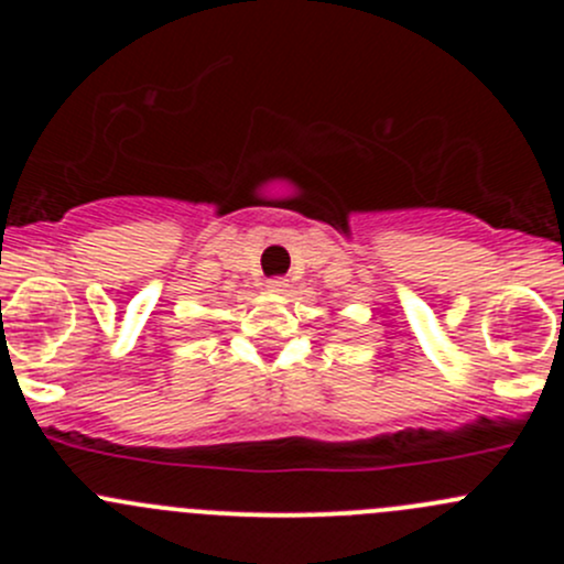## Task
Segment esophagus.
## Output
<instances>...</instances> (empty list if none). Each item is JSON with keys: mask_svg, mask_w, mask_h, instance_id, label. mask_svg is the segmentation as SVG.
<instances>
[{"mask_svg": "<svg viewBox=\"0 0 564 564\" xmlns=\"http://www.w3.org/2000/svg\"><path fill=\"white\" fill-rule=\"evenodd\" d=\"M267 289H270V292H275V294H286L289 281H286V278H270V281H267Z\"/></svg>", "mask_w": 564, "mask_h": 564, "instance_id": "obj_1", "label": "esophagus"}]
</instances>
